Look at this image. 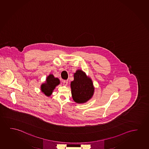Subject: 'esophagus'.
<instances>
[{
  "mask_svg": "<svg viewBox=\"0 0 149 149\" xmlns=\"http://www.w3.org/2000/svg\"><path fill=\"white\" fill-rule=\"evenodd\" d=\"M68 84V82L67 80H64L63 81V84L64 86H67Z\"/></svg>",
  "mask_w": 149,
  "mask_h": 149,
  "instance_id": "esophagus-1",
  "label": "esophagus"
}]
</instances>
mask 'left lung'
Returning <instances> with one entry per match:
<instances>
[{
    "label": "left lung",
    "mask_w": 149,
    "mask_h": 149,
    "mask_svg": "<svg viewBox=\"0 0 149 149\" xmlns=\"http://www.w3.org/2000/svg\"><path fill=\"white\" fill-rule=\"evenodd\" d=\"M70 85L72 98L77 103H86L94 95L95 88L92 79L81 69L74 73V80Z\"/></svg>",
    "instance_id": "left-lung-1"
}]
</instances>
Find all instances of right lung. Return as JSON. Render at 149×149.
I'll use <instances>...</instances> for the list:
<instances>
[{"mask_svg": "<svg viewBox=\"0 0 149 149\" xmlns=\"http://www.w3.org/2000/svg\"><path fill=\"white\" fill-rule=\"evenodd\" d=\"M61 83L58 78L55 77L53 74H50L47 77L44 83L41 84V90L42 92L47 97L51 96L56 86Z\"/></svg>", "mask_w": 149, "mask_h": 149, "instance_id": "obj_1", "label": "right lung"}]
</instances>
